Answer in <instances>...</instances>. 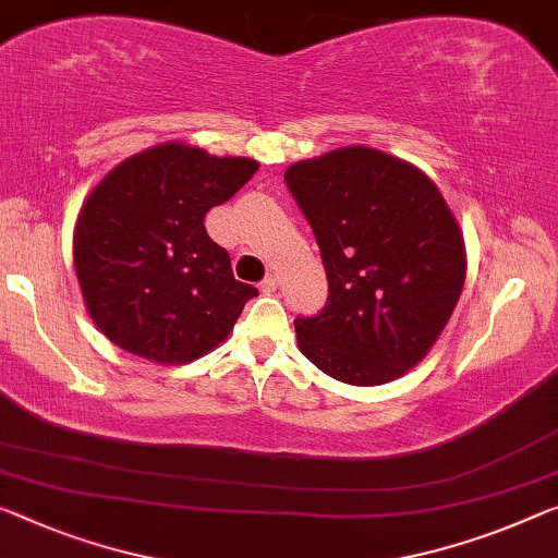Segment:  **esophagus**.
<instances>
[{
	"mask_svg": "<svg viewBox=\"0 0 558 558\" xmlns=\"http://www.w3.org/2000/svg\"><path fill=\"white\" fill-rule=\"evenodd\" d=\"M277 287H279V277H277V274H269V277L262 281V291H264V294H271V291H277Z\"/></svg>",
	"mask_w": 558,
	"mask_h": 558,
	"instance_id": "1",
	"label": "esophagus"
}]
</instances>
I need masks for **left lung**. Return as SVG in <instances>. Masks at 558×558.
<instances>
[{"mask_svg":"<svg viewBox=\"0 0 558 558\" xmlns=\"http://www.w3.org/2000/svg\"><path fill=\"white\" fill-rule=\"evenodd\" d=\"M284 182L329 279L327 306L296 316L299 349L354 387L399 379L428 354L464 289L457 217L422 169L379 149L296 161Z\"/></svg>","mask_w":558,"mask_h":558,"instance_id":"obj_1","label":"left lung"}]
</instances>
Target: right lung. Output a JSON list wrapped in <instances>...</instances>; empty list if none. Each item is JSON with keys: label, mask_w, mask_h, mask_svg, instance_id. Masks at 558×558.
<instances>
[{"label": "right lung", "mask_w": 558, "mask_h": 558, "mask_svg": "<svg viewBox=\"0 0 558 558\" xmlns=\"http://www.w3.org/2000/svg\"><path fill=\"white\" fill-rule=\"evenodd\" d=\"M259 169L167 142L134 154L94 186L76 217L74 269L97 329L157 364H186L219 347L259 294L234 279L204 217Z\"/></svg>", "instance_id": "1"}]
</instances>
